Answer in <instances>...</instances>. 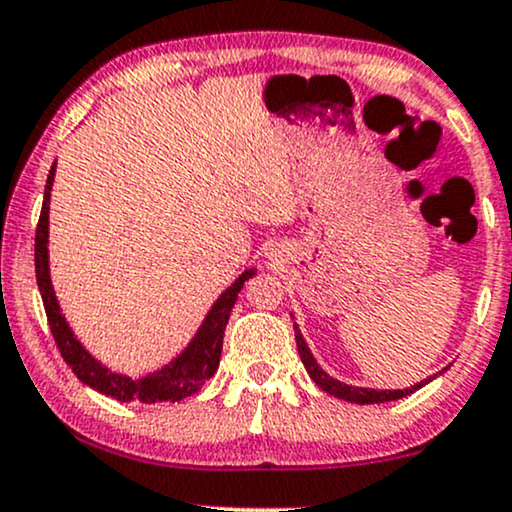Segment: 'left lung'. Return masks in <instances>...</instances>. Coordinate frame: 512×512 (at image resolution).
<instances>
[{"mask_svg": "<svg viewBox=\"0 0 512 512\" xmlns=\"http://www.w3.org/2000/svg\"><path fill=\"white\" fill-rule=\"evenodd\" d=\"M294 337H296V349H299V356L301 361H304V368L308 375H311V380L318 384L320 389L327 391V394L337 396V399H344V401H351V403H361V406H365V403H384V401H396V399H403V396L413 394L415 389H420L422 384H427L432 380H425V382H418L413 384L410 389H394V391H377V389H365V387H351V384H344L339 380H334V377L327 375V372L320 368L318 361L313 358L311 349H308L304 337H301L299 327L294 325Z\"/></svg>", "mask_w": 512, "mask_h": 512, "instance_id": "obj_1", "label": "left lung"}]
</instances>
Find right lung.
<instances>
[{"label":"right lung","instance_id":"right-lung-1","mask_svg":"<svg viewBox=\"0 0 512 512\" xmlns=\"http://www.w3.org/2000/svg\"><path fill=\"white\" fill-rule=\"evenodd\" d=\"M56 173V163L49 170L47 185H44V201H42V213L40 223L35 230V275H37V287H40L44 313H47L49 327H52L54 342L59 346L63 361L68 363V368L75 372V377L87 387L97 389L99 394L111 396V399L130 403H161V401H182L187 396L197 394L204 387L208 377L216 375L218 363H220V351H223V334L225 325L230 320V311L235 306L237 294L242 292L244 282L249 277L256 275L254 268L244 270L242 275L232 282L230 287L220 294V299L211 306V311L201 323L199 332L194 334L192 342L187 344V349L180 353L175 361L163 365L161 370L149 372L147 377L140 380H132V377L118 375L90 356V351H85L71 327H68L66 318L61 315L59 301H56L52 280H49V197H52V182Z\"/></svg>","mask_w":512,"mask_h":512}]
</instances>
